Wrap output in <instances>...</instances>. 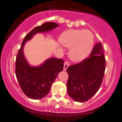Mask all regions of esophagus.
<instances>
[{
    "label": "esophagus",
    "instance_id": "1",
    "mask_svg": "<svg viewBox=\"0 0 122 122\" xmlns=\"http://www.w3.org/2000/svg\"><path fill=\"white\" fill-rule=\"evenodd\" d=\"M69 63L67 61H65V62H64V71H65V70H66L67 68H68V67L69 66Z\"/></svg>",
    "mask_w": 122,
    "mask_h": 122
}]
</instances>
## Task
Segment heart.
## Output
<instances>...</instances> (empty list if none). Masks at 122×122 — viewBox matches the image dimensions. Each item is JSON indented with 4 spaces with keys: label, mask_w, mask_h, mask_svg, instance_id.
Segmentation results:
<instances>
[{
    "label": "heart",
    "mask_w": 122,
    "mask_h": 122,
    "mask_svg": "<svg viewBox=\"0 0 122 122\" xmlns=\"http://www.w3.org/2000/svg\"><path fill=\"white\" fill-rule=\"evenodd\" d=\"M64 46L70 47L71 60L80 61L90 51L93 43V36L88 30H69L64 33L60 39Z\"/></svg>",
    "instance_id": "heart-1"
}]
</instances>
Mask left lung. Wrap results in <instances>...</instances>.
Wrapping results in <instances>:
<instances>
[{"label": "left lung", "instance_id": "1", "mask_svg": "<svg viewBox=\"0 0 122 122\" xmlns=\"http://www.w3.org/2000/svg\"><path fill=\"white\" fill-rule=\"evenodd\" d=\"M105 69L104 50L101 43L99 42L95 45L90 56L67 68L68 95L76 102L88 101L99 90Z\"/></svg>", "mask_w": 122, "mask_h": 122}]
</instances>
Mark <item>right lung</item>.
<instances>
[{
  "mask_svg": "<svg viewBox=\"0 0 122 122\" xmlns=\"http://www.w3.org/2000/svg\"><path fill=\"white\" fill-rule=\"evenodd\" d=\"M58 26L54 22H46L36 27L26 35L18 50L15 61V75L22 91L31 99H41L48 94L57 75L63 70L64 60L50 58L42 65L30 66L23 54L24 45L37 33L47 31Z\"/></svg>",
  "mask_w": 122,
  "mask_h": 122,
  "instance_id": "obj_1",
  "label": "right lung"
}]
</instances>
